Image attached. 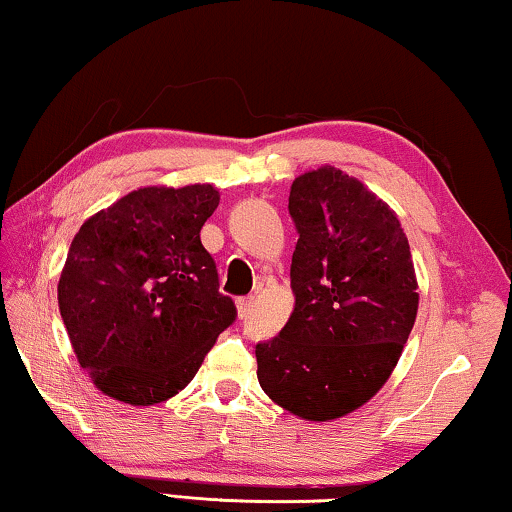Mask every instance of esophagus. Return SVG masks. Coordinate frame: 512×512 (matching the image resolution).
Here are the masks:
<instances>
[{"label": "esophagus", "mask_w": 512, "mask_h": 512, "mask_svg": "<svg viewBox=\"0 0 512 512\" xmlns=\"http://www.w3.org/2000/svg\"><path fill=\"white\" fill-rule=\"evenodd\" d=\"M236 310H239V317H248L250 310H253V296H243V299H236Z\"/></svg>", "instance_id": "34e87169"}]
</instances>
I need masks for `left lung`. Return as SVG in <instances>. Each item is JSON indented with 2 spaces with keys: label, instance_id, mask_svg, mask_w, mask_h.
Wrapping results in <instances>:
<instances>
[{
  "label": "left lung",
  "instance_id": "left-lung-1",
  "mask_svg": "<svg viewBox=\"0 0 512 512\" xmlns=\"http://www.w3.org/2000/svg\"><path fill=\"white\" fill-rule=\"evenodd\" d=\"M294 312L259 342L257 379L305 421L352 414L391 377L418 312L407 234L386 202L331 165L296 177Z\"/></svg>",
  "mask_w": 512,
  "mask_h": 512
}]
</instances>
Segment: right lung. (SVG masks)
Instances as JSON below:
<instances>
[{
  "instance_id": "1",
  "label": "right lung",
  "mask_w": 512,
  "mask_h": 512,
  "mask_svg": "<svg viewBox=\"0 0 512 512\" xmlns=\"http://www.w3.org/2000/svg\"><path fill=\"white\" fill-rule=\"evenodd\" d=\"M218 202L211 183L137 188L75 234L57 299L98 391L133 407L172 398L236 319L200 241Z\"/></svg>"
}]
</instances>
